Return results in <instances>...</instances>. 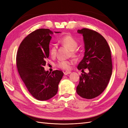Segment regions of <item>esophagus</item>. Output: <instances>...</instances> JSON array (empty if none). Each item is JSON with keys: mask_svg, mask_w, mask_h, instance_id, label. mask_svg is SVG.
I'll list each match as a JSON object with an SVG mask.
<instances>
[{"mask_svg": "<svg viewBox=\"0 0 128 128\" xmlns=\"http://www.w3.org/2000/svg\"><path fill=\"white\" fill-rule=\"evenodd\" d=\"M70 73H71V72H70V71H66V72H64V75H67L69 74H70Z\"/></svg>", "mask_w": 128, "mask_h": 128, "instance_id": "1", "label": "esophagus"}]
</instances>
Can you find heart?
<instances>
[{"mask_svg": "<svg viewBox=\"0 0 128 128\" xmlns=\"http://www.w3.org/2000/svg\"><path fill=\"white\" fill-rule=\"evenodd\" d=\"M59 42L61 45L66 46L71 50L72 56H75L77 54L76 48L78 46V42L71 34H66L59 40ZM57 47L55 44H52L50 46V54L52 56H55L56 53ZM73 63L72 60H60L56 64V67L64 70L70 69V66Z\"/></svg>", "mask_w": 128, "mask_h": 128, "instance_id": "1", "label": "heart"}]
</instances>
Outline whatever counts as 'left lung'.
<instances>
[{
    "instance_id": "8db88e82",
    "label": "left lung",
    "mask_w": 128,
    "mask_h": 128,
    "mask_svg": "<svg viewBox=\"0 0 128 128\" xmlns=\"http://www.w3.org/2000/svg\"><path fill=\"white\" fill-rule=\"evenodd\" d=\"M77 32L83 34L85 44L84 56L77 68H88L89 72L81 74L76 92L91 99L102 94L109 83L112 73L110 50L104 38L96 31L83 28Z\"/></svg>"
}]
</instances>
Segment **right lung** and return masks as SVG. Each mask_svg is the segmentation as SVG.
Instances as JSON below:
<instances>
[{
  "mask_svg": "<svg viewBox=\"0 0 128 128\" xmlns=\"http://www.w3.org/2000/svg\"><path fill=\"white\" fill-rule=\"evenodd\" d=\"M59 33L60 32H55ZM53 32L40 29L29 34L18 47L16 66L21 78L30 94L38 100H47L58 92V84L64 75L61 70L51 72L44 66L49 57V44Z\"/></svg>",
  "mask_w": 128,
  "mask_h": 128,
  "instance_id": "right-lung-1",
  "label": "right lung"
}]
</instances>
